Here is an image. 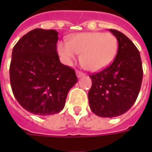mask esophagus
Returning <instances> with one entry per match:
<instances>
[{"instance_id":"1","label":"esophagus","mask_w":152,"mask_h":152,"mask_svg":"<svg viewBox=\"0 0 152 152\" xmlns=\"http://www.w3.org/2000/svg\"><path fill=\"white\" fill-rule=\"evenodd\" d=\"M76 75H77V77L79 79V78H81V77L85 76V73H82V72H80V71H76Z\"/></svg>"}]
</instances>
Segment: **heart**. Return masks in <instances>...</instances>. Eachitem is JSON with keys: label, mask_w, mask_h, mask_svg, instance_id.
<instances>
[{"label": "heart", "mask_w": 152, "mask_h": 152, "mask_svg": "<svg viewBox=\"0 0 152 152\" xmlns=\"http://www.w3.org/2000/svg\"><path fill=\"white\" fill-rule=\"evenodd\" d=\"M56 49L67 66L73 65L78 54L81 53L82 64L90 71L96 72L113 61L118 51V39L111 33H78L71 35L68 42H58Z\"/></svg>", "instance_id": "1"}]
</instances>
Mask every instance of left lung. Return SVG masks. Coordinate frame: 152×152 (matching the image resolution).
<instances>
[{
    "label": "left lung",
    "instance_id": "left-lung-1",
    "mask_svg": "<svg viewBox=\"0 0 152 152\" xmlns=\"http://www.w3.org/2000/svg\"><path fill=\"white\" fill-rule=\"evenodd\" d=\"M109 31L118 39V53L109 67L90 75L92 86L88 94L91 111L102 118H115L128 112L137 99L143 78L136 46L123 33Z\"/></svg>",
    "mask_w": 152,
    "mask_h": 152
}]
</instances>
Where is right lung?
<instances>
[{
  "mask_svg": "<svg viewBox=\"0 0 152 152\" xmlns=\"http://www.w3.org/2000/svg\"><path fill=\"white\" fill-rule=\"evenodd\" d=\"M57 40L54 29L35 28L12 49L10 82L13 95L25 110L39 116L60 113L78 81L75 71L59 60Z\"/></svg>",
  "mask_w": 152,
  "mask_h": 152,
  "instance_id": "obj_1",
  "label": "right lung"
}]
</instances>
